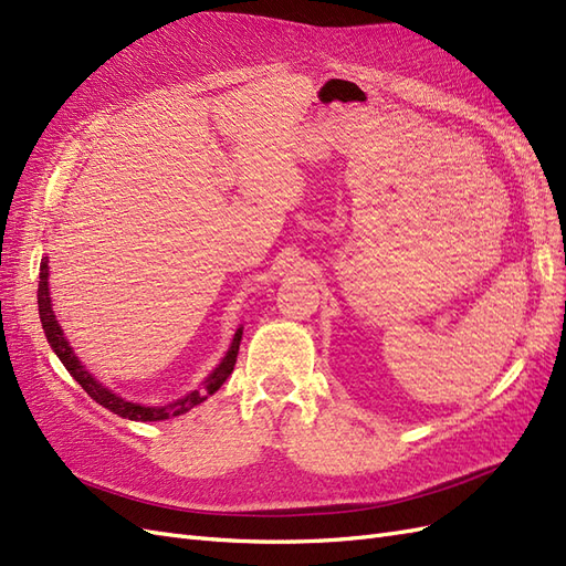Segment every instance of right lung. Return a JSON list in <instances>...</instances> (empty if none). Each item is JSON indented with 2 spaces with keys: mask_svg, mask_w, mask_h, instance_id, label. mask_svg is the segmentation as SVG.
<instances>
[{
  "mask_svg": "<svg viewBox=\"0 0 566 566\" xmlns=\"http://www.w3.org/2000/svg\"><path fill=\"white\" fill-rule=\"evenodd\" d=\"M46 256L40 264V287H38V306H40V318H42V328H44V335L49 339L51 349L56 352V356L61 358V364L65 366V370L73 375V378L80 382V387L90 394V397L101 403L104 408L113 410L115 416L119 418H129V420H142V422H156V420H167L169 416H179V413H186V410H191L193 406L202 403L205 399L210 397V394H214L221 385L227 382V378L231 375L233 366H235V356H238V347H241V337H243V328H238L235 335H233V342H231V349L227 352L224 361L219 364V368L210 375L208 380H205V387L202 389H196L188 394V397L179 399L177 403L172 406H139V403H132V401H125L119 399L117 394H113L108 387L101 385L92 373L84 370V366L77 361V356L73 354L71 345H67L65 337H63V331L61 325L56 323V316L54 312H51V300H49V266H46Z\"/></svg>",
  "mask_w": 566,
  "mask_h": 566,
  "instance_id": "right-lung-1",
  "label": "right lung"
}]
</instances>
